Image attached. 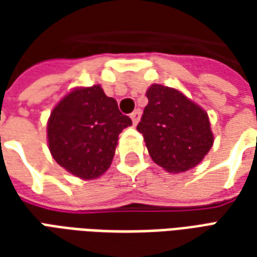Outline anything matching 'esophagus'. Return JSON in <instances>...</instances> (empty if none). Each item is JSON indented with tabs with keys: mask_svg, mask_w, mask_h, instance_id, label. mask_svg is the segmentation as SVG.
<instances>
[{
	"mask_svg": "<svg viewBox=\"0 0 257 257\" xmlns=\"http://www.w3.org/2000/svg\"><path fill=\"white\" fill-rule=\"evenodd\" d=\"M140 115H142V111H140L139 108H138V110H135V111L131 114V118H132V122H134V125H136V123L139 122Z\"/></svg>",
	"mask_w": 257,
	"mask_h": 257,
	"instance_id": "esophagus-1",
	"label": "esophagus"
}]
</instances>
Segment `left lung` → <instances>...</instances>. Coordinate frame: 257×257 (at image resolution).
Wrapping results in <instances>:
<instances>
[{
	"label": "left lung",
	"instance_id": "obj_1",
	"mask_svg": "<svg viewBox=\"0 0 257 257\" xmlns=\"http://www.w3.org/2000/svg\"><path fill=\"white\" fill-rule=\"evenodd\" d=\"M147 99L138 131L153 161L172 173L198 165L213 145L208 114L182 92L164 85H151Z\"/></svg>",
	"mask_w": 257,
	"mask_h": 257
}]
</instances>
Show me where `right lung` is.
I'll return each mask as SVG.
<instances>
[{
    "label": "right lung",
    "mask_w": 257,
    "mask_h": 257,
    "mask_svg": "<svg viewBox=\"0 0 257 257\" xmlns=\"http://www.w3.org/2000/svg\"><path fill=\"white\" fill-rule=\"evenodd\" d=\"M132 121L99 85L64 96L48 121L49 150L60 167L85 180L106 172L115 153L118 135Z\"/></svg>",
    "instance_id": "right-lung-1"
}]
</instances>
